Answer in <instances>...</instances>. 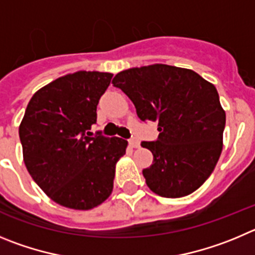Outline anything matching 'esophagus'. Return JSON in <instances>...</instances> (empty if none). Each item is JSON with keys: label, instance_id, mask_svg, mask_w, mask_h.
<instances>
[{"label": "esophagus", "instance_id": "34e87169", "mask_svg": "<svg viewBox=\"0 0 255 255\" xmlns=\"http://www.w3.org/2000/svg\"><path fill=\"white\" fill-rule=\"evenodd\" d=\"M129 146H130V147H133V148H137V147H138V146H139L138 139L130 138V139H129Z\"/></svg>", "mask_w": 255, "mask_h": 255}]
</instances>
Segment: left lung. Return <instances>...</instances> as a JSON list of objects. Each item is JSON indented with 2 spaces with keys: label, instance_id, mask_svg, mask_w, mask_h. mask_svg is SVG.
<instances>
[{
  "label": "left lung",
  "instance_id": "left-lung-1",
  "mask_svg": "<svg viewBox=\"0 0 255 255\" xmlns=\"http://www.w3.org/2000/svg\"><path fill=\"white\" fill-rule=\"evenodd\" d=\"M112 84L132 100L141 121L157 123V139L141 143L153 155L142 170L148 188L166 198L193 193L222 151L226 116L216 88L194 71L167 65L122 71Z\"/></svg>",
  "mask_w": 255,
  "mask_h": 255
}]
</instances>
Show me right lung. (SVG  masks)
<instances>
[{"mask_svg": "<svg viewBox=\"0 0 255 255\" xmlns=\"http://www.w3.org/2000/svg\"><path fill=\"white\" fill-rule=\"evenodd\" d=\"M112 73L79 72L36 91L19 128L24 162L34 182L58 205L91 210L111 196L116 164L128 142L96 132V107Z\"/></svg>", "mask_w": 255, "mask_h": 255, "instance_id": "obj_1", "label": "right lung"}]
</instances>
